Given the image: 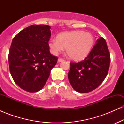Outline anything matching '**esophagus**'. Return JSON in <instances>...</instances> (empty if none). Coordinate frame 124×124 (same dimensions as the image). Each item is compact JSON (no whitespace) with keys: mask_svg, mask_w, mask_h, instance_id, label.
<instances>
[{"mask_svg":"<svg viewBox=\"0 0 124 124\" xmlns=\"http://www.w3.org/2000/svg\"><path fill=\"white\" fill-rule=\"evenodd\" d=\"M64 59H62V58H59V59H58V62H62V61H63Z\"/></svg>","mask_w":124,"mask_h":124,"instance_id":"esophagus-1","label":"esophagus"}]
</instances>
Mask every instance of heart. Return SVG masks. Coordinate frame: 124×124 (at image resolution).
I'll use <instances>...</instances> for the list:
<instances>
[{
	"mask_svg": "<svg viewBox=\"0 0 124 124\" xmlns=\"http://www.w3.org/2000/svg\"><path fill=\"white\" fill-rule=\"evenodd\" d=\"M94 37L89 32L73 31L59 34L57 38H52L49 46L54 54L61 52L66 48L70 59L75 61L83 59L90 53L94 45Z\"/></svg>",
	"mask_w": 124,
	"mask_h": 124,
	"instance_id": "obj_1",
	"label": "heart"
}]
</instances>
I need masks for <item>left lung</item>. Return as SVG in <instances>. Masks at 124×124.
<instances>
[{
  "label": "left lung",
  "mask_w": 124,
  "mask_h": 124,
  "mask_svg": "<svg viewBox=\"0 0 124 124\" xmlns=\"http://www.w3.org/2000/svg\"><path fill=\"white\" fill-rule=\"evenodd\" d=\"M110 55L104 38L96 41L88 56L78 63H70L68 79L76 92L89 93L103 82L108 72Z\"/></svg>",
  "instance_id": "1"
}]
</instances>
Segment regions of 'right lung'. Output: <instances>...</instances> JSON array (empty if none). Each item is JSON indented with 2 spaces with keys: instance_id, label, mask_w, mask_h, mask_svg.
Masks as SVG:
<instances>
[{
  "instance_id": "right-lung-1",
  "label": "right lung",
  "mask_w": 124,
  "mask_h": 124,
  "mask_svg": "<svg viewBox=\"0 0 124 124\" xmlns=\"http://www.w3.org/2000/svg\"><path fill=\"white\" fill-rule=\"evenodd\" d=\"M51 27L32 25L13 39L8 53V65L13 79L20 87L34 93L45 86L58 58L49 51Z\"/></svg>"
}]
</instances>
